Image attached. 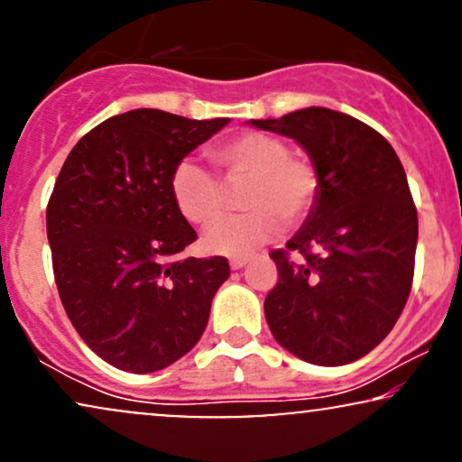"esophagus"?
<instances>
[{
	"instance_id": "34e87169",
	"label": "esophagus",
	"mask_w": 462,
	"mask_h": 462,
	"mask_svg": "<svg viewBox=\"0 0 462 462\" xmlns=\"http://www.w3.org/2000/svg\"><path fill=\"white\" fill-rule=\"evenodd\" d=\"M246 257H233L231 261H229V265H231V270H242L244 265H246Z\"/></svg>"
}]
</instances>
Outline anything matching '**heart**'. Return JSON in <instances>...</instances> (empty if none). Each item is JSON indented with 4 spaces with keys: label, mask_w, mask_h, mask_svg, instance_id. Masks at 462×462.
I'll list each match as a JSON object with an SVG mask.
<instances>
[{
    "label": "heart",
    "mask_w": 462,
    "mask_h": 462,
    "mask_svg": "<svg viewBox=\"0 0 462 462\" xmlns=\"http://www.w3.org/2000/svg\"><path fill=\"white\" fill-rule=\"evenodd\" d=\"M209 161L227 187L245 184L244 215L217 223L224 211L218 180L195 162L181 161L171 173L169 188L178 212L195 226H209L205 248L226 257H246L261 244L274 240L284 229L309 218L321 192V175L310 158L291 153L278 134L248 130L209 150Z\"/></svg>",
    "instance_id": "heart-1"
}]
</instances>
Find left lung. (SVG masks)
I'll list each match as a JSON object with an SVG mask.
<instances>
[{
    "instance_id": "8db88e82",
    "label": "left lung",
    "mask_w": 462,
    "mask_h": 462,
    "mask_svg": "<svg viewBox=\"0 0 462 462\" xmlns=\"http://www.w3.org/2000/svg\"><path fill=\"white\" fill-rule=\"evenodd\" d=\"M250 124L298 141L321 175L304 226L270 254L267 326L300 360H360L394 328L413 284L418 209L405 169L377 130L323 106Z\"/></svg>"
}]
</instances>
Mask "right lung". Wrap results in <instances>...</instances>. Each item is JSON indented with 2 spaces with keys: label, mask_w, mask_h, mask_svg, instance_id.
<instances>
[{
  "label": "right lung",
  "mask_w": 462,
  "mask_h": 462,
  "mask_svg": "<svg viewBox=\"0 0 462 462\" xmlns=\"http://www.w3.org/2000/svg\"><path fill=\"white\" fill-rule=\"evenodd\" d=\"M229 119L158 109L109 117L72 147L47 205L57 291L85 345L111 366L145 374L201 338L225 257H181L197 233L171 199L186 153Z\"/></svg>",
  "instance_id": "1"
}]
</instances>
